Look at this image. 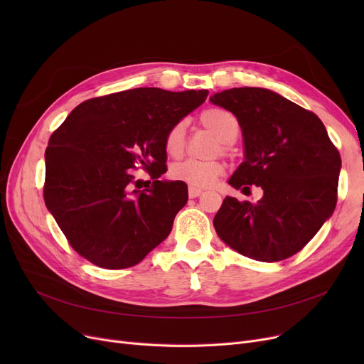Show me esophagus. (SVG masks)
I'll return each mask as SVG.
<instances>
[{"mask_svg": "<svg viewBox=\"0 0 364 364\" xmlns=\"http://www.w3.org/2000/svg\"><path fill=\"white\" fill-rule=\"evenodd\" d=\"M200 195H202V188H198V187H193V186L188 187V196L192 198V199H195V198H198Z\"/></svg>", "mask_w": 364, "mask_h": 364, "instance_id": "1", "label": "esophagus"}]
</instances>
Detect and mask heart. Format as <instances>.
<instances>
[{
  "instance_id": "heart-1",
  "label": "heart",
  "mask_w": 364,
  "mask_h": 364,
  "mask_svg": "<svg viewBox=\"0 0 364 364\" xmlns=\"http://www.w3.org/2000/svg\"><path fill=\"white\" fill-rule=\"evenodd\" d=\"M200 124L211 131L221 143V151L228 153V146L239 136V121L233 113L221 107H209L202 112ZM186 147V121L172 125L165 137V149L172 158H180ZM224 165L220 161L186 159L171 166V177L193 187L211 186L223 176Z\"/></svg>"
}]
</instances>
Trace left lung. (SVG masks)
<instances>
[{
    "label": "left lung",
    "mask_w": 364,
    "mask_h": 364,
    "mask_svg": "<svg viewBox=\"0 0 364 364\" xmlns=\"http://www.w3.org/2000/svg\"><path fill=\"white\" fill-rule=\"evenodd\" d=\"M211 102L239 121L245 161L228 184L257 203L227 196L214 217L220 239L262 262L289 258L307 245L335 211L341 155L316 113L265 88H232Z\"/></svg>",
    "instance_id": "1"
}]
</instances>
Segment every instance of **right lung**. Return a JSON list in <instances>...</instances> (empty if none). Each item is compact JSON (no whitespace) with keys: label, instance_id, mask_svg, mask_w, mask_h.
Segmentation results:
<instances>
[{"label":"right lung","instance_id":"add662e5","mask_svg":"<svg viewBox=\"0 0 364 364\" xmlns=\"http://www.w3.org/2000/svg\"><path fill=\"white\" fill-rule=\"evenodd\" d=\"M208 94L112 92L76 106L51 134L44 200L81 257L102 269H128L168 237L188 192L183 181L159 180L166 172L165 137ZM137 166L152 178L143 191L132 188L130 169Z\"/></svg>","mask_w":364,"mask_h":364}]
</instances>
